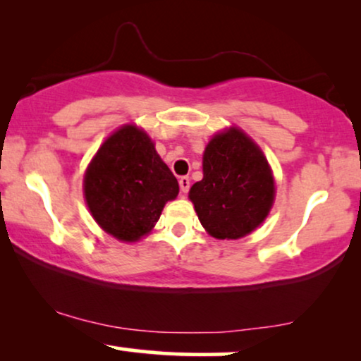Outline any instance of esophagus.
<instances>
[{
	"label": "esophagus",
	"mask_w": 361,
	"mask_h": 361,
	"mask_svg": "<svg viewBox=\"0 0 361 361\" xmlns=\"http://www.w3.org/2000/svg\"><path fill=\"white\" fill-rule=\"evenodd\" d=\"M178 183H180V190L183 191V193H188L190 191V178L188 176H181L180 180H178Z\"/></svg>",
	"instance_id": "34e87169"
}]
</instances>
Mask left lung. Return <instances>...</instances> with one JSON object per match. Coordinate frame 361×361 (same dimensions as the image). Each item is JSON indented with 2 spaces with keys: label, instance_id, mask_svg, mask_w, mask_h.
<instances>
[{
  "label": "left lung",
  "instance_id": "left-lung-1",
  "mask_svg": "<svg viewBox=\"0 0 361 361\" xmlns=\"http://www.w3.org/2000/svg\"><path fill=\"white\" fill-rule=\"evenodd\" d=\"M196 214L216 239H238L257 228L274 201L271 168L259 147L239 128L211 138L203 180L191 186Z\"/></svg>",
  "mask_w": 361,
  "mask_h": 361
}]
</instances>
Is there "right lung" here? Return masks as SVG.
Instances as JSON below:
<instances>
[{
    "mask_svg": "<svg viewBox=\"0 0 361 361\" xmlns=\"http://www.w3.org/2000/svg\"><path fill=\"white\" fill-rule=\"evenodd\" d=\"M180 186L145 132L125 125L110 135L84 178L85 201L100 228L120 241H137L160 219Z\"/></svg>",
    "mask_w": 361,
    "mask_h": 361,
    "instance_id": "add662e5",
    "label": "right lung"
}]
</instances>
